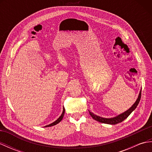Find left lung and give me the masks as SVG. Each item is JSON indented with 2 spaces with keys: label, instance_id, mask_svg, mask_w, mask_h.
Returning a JSON list of instances; mask_svg holds the SVG:
<instances>
[{
  "label": "left lung",
  "instance_id": "8db88e82",
  "mask_svg": "<svg viewBox=\"0 0 152 152\" xmlns=\"http://www.w3.org/2000/svg\"><path fill=\"white\" fill-rule=\"evenodd\" d=\"M141 91H142V89H140L139 94H138L137 101H135V102L133 105H132V106L130 108H129L127 110L121 113V114H119L117 116H115L114 118H102L99 115H95V114H93V112L89 110V114L91 115V117L94 119L95 120L99 122L103 123V124H110V125H115L117 124H119V123L122 122L123 121L125 120V119L131 114L132 112H133L135 110V108H137V106H138V103H139L140 98H141Z\"/></svg>",
  "mask_w": 152,
  "mask_h": 152
}]
</instances>
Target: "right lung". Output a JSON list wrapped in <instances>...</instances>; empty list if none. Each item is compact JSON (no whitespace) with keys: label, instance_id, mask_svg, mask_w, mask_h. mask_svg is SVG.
Listing matches in <instances>:
<instances>
[{"label":"right lung","instance_id":"add662e5","mask_svg":"<svg viewBox=\"0 0 152 152\" xmlns=\"http://www.w3.org/2000/svg\"><path fill=\"white\" fill-rule=\"evenodd\" d=\"M64 112H65V110H64V107H63V113L62 114H61V115H60V117L58 118L56 121H55L54 122H53L52 124H49V125H46V126H44V127H51V126H53V125H57V124H59V123L63 119V116H64Z\"/></svg>","mask_w":152,"mask_h":152}]
</instances>
